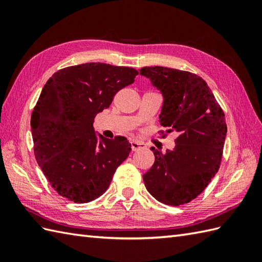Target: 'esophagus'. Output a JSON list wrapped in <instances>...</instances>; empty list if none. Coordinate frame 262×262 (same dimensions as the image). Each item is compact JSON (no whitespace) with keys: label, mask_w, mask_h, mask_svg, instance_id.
<instances>
[{"label":"esophagus","mask_w":262,"mask_h":262,"mask_svg":"<svg viewBox=\"0 0 262 262\" xmlns=\"http://www.w3.org/2000/svg\"><path fill=\"white\" fill-rule=\"evenodd\" d=\"M130 146H132L133 151H137V149L144 147V144L141 143V142H138V141H132L130 142Z\"/></svg>","instance_id":"obj_1"}]
</instances>
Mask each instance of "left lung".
Masks as SVG:
<instances>
[{
  "instance_id": "left-lung-1",
  "label": "left lung",
  "mask_w": 262,
  "mask_h": 262,
  "mask_svg": "<svg viewBox=\"0 0 262 262\" xmlns=\"http://www.w3.org/2000/svg\"><path fill=\"white\" fill-rule=\"evenodd\" d=\"M147 77L162 94L159 121L178 137L173 149H151L155 162L143 176L147 191L159 202L180 206L191 202L220 169L226 121L223 110L202 77L163 66H146Z\"/></svg>"
}]
</instances>
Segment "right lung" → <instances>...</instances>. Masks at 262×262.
Wrapping results in <instances>:
<instances>
[{"label": "right lung", "mask_w": 262, "mask_h": 262, "mask_svg": "<svg viewBox=\"0 0 262 262\" xmlns=\"http://www.w3.org/2000/svg\"><path fill=\"white\" fill-rule=\"evenodd\" d=\"M137 74L124 66L86 63L59 70L42 88L31 115L35 157L62 197L74 203L97 199L128 158L127 138H104L93 122Z\"/></svg>", "instance_id": "obj_1"}]
</instances>
